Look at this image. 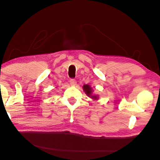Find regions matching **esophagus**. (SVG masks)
Here are the masks:
<instances>
[{"label": "esophagus", "instance_id": "esophagus-1", "mask_svg": "<svg viewBox=\"0 0 160 160\" xmlns=\"http://www.w3.org/2000/svg\"><path fill=\"white\" fill-rule=\"evenodd\" d=\"M76 83H77V81L75 79H70V84L71 85H75Z\"/></svg>", "mask_w": 160, "mask_h": 160}]
</instances>
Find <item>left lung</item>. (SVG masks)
<instances>
[{"instance_id":"1","label":"left lung","mask_w":160,"mask_h":160,"mask_svg":"<svg viewBox=\"0 0 160 160\" xmlns=\"http://www.w3.org/2000/svg\"><path fill=\"white\" fill-rule=\"evenodd\" d=\"M83 89H84V91H85L86 94L88 95V96H91V98H93V99H98V98H97L96 96H92V95H91V93H92V91H91V88H90L89 85H85L83 86Z\"/></svg>"}]
</instances>
